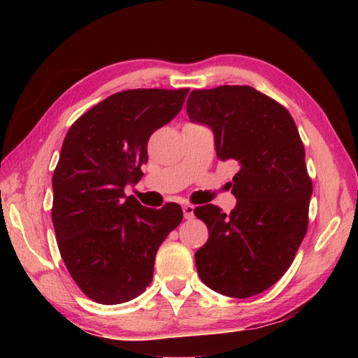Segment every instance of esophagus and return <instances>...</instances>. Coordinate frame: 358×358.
I'll return each instance as SVG.
<instances>
[{"label":"esophagus","instance_id":"34e87169","mask_svg":"<svg viewBox=\"0 0 358 358\" xmlns=\"http://www.w3.org/2000/svg\"><path fill=\"white\" fill-rule=\"evenodd\" d=\"M183 215L186 220H191L194 217V206H191V204H185L183 206Z\"/></svg>","mask_w":358,"mask_h":358}]
</instances>
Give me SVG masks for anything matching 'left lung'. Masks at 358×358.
I'll list each match as a JSON object with an SVG mask.
<instances>
[{
	"label": "left lung",
	"instance_id": "8db88e82",
	"mask_svg": "<svg viewBox=\"0 0 358 358\" xmlns=\"http://www.w3.org/2000/svg\"><path fill=\"white\" fill-rule=\"evenodd\" d=\"M187 115L214 131L222 162L238 166L229 215L214 204L194 209L209 231L196 271L212 291L248 299L285 275L306 235L313 181L305 146L285 106L250 86L192 90Z\"/></svg>",
	"mask_w": 358,
	"mask_h": 358
}]
</instances>
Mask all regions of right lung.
Listing matches in <instances>:
<instances>
[{"label":"right lung","mask_w":358,"mask_h":358,"mask_svg":"<svg viewBox=\"0 0 358 358\" xmlns=\"http://www.w3.org/2000/svg\"><path fill=\"white\" fill-rule=\"evenodd\" d=\"M189 89H129L67 131L52 178L59 254L85 295L120 305L146 291L159 245L183 220L177 203L144 208L124 186L148 163V141L183 108Z\"/></svg>","instance_id":"obj_1"}]
</instances>
